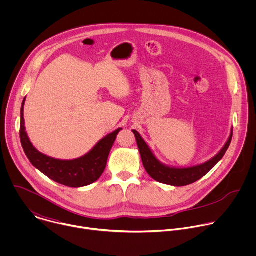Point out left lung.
I'll list each match as a JSON object with an SVG mask.
<instances>
[{"mask_svg": "<svg viewBox=\"0 0 256 256\" xmlns=\"http://www.w3.org/2000/svg\"><path fill=\"white\" fill-rule=\"evenodd\" d=\"M132 132L136 140V144L140 154L142 165L148 174L156 181L161 182V184L172 186H184L200 180L206 173H208L218 161L222 160L231 144L233 128L231 130L230 136L226 144H224V147L218 151L216 156H214L212 159L208 160L204 163L188 167H175L162 163L154 155L153 151L149 147V144L144 142L138 132L132 130Z\"/></svg>", "mask_w": 256, "mask_h": 256, "instance_id": "8db88e82", "label": "left lung"}]
</instances>
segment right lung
Returning <instances> with one entry per match:
<instances>
[{"label":"right lung","instance_id":"obj_1","mask_svg":"<svg viewBox=\"0 0 256 256\" xmlns=\"http://www.w3.org/2000/svg\"><path fill=\"white\" fill-rule=\"evenodd\" d=\"M25 100L26 97L21 105L20 140L30 163L52 180L68 188L86 186L98 180L106 167L116 136L122 128H120L105 136L87 154L80 158L72 160L56 159L40 152L30 142L26 132L23 114Z\"/></svg>","mask_w":256,"mask_h":256}]
</instances>
